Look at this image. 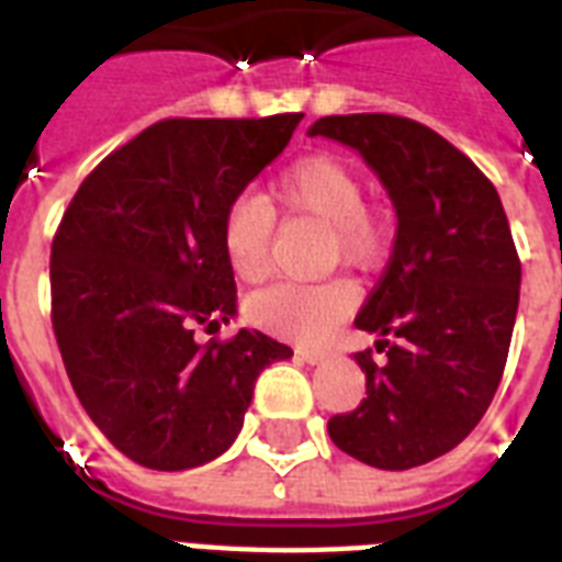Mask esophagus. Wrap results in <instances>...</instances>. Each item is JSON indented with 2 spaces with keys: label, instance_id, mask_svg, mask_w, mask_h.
Wrapping results in <instances>:
<instances>
[{
  "label": "esophagus",
  "instance_id": "1",
  "mask_svg": "<svg viewBox=\"0 0 562 562\" xmlns=\"http://www.w3.org/2000/svg\"><path fill=\"white\" fill-rule=\"evenodd\" d=\"M297 356L306 361V364H321V361L329 359V352L324 350H297Z\"/></svg>",
  "mask_w": 562,
  "mask_h": 562
}]
</instances>
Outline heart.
<instances>
[{"label": "heart", "instance_id": "obj_1", "mask_svg": "<svg viewBox=\"0 0 562 562\" xmlns=\"http://www.w3.org/2000/svg\"><path fill=\"white\" fill-rule=\"evenodd\" d=\"M273 198L285 212L312 215L329 227V254L370 268L384 250V227L361 203L359 171L338 157L315 154L282 171ZM273 212L259 194H238L221 218V247L238 280L259 282L271 268ZM356 306L350 282H277L250 300L256 324L294 341H321Z\"/></svg>", "mask_w": 562, "mask_h": 562}]
</instances>
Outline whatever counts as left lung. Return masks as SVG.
Listing matches in <instances>:
<instances>
[{
  "label": "left lung",
  "instance_id": "left-lung-1",
  "mask_svg": "<svg viewBox=\"0 0 562 562\" xmlns=\"http://www.w3.org/2000/svg\"><path fill=\"white\" fill-rule=\"evenodd\" d=\"M368 162L396 212L382 280L356 315L382 368L356 352L368 400L329 419L341 452L411 470L452 452L505 373L522 265L496 187L431 127L387 113L324 116L306 131Z\"/></svg>",
  "mask_w": 562,
  "mask_h": 562
}]
</instances>
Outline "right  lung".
<instances>
[{"instance_id": "1", "label": "right lung", "mask_w": 562, "mask_h": 562, "mask_svg": "<svg viewBox=\"0 0 562 562\" xmlns=\"http://www.w3.org/2000/svg\"><path fill=\"white\" fill-rule=\"evenodd\" d=\"M303 113L166 119L83 180L52 241V324L101 435L139 467L180 472L224 454L256 379L291 359L259 329L194 341L238 315L221 218L271 166Z\"/></svg>"}]
</instances>
